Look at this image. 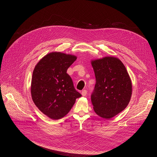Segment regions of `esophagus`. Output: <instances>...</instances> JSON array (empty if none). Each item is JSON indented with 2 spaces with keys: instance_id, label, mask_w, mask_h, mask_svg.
<instances>
[{
  "instance_id": "obj_1",
  "label": "esophagus",
  "mask_w": 157,
  "mask_h": 157,
  "mask_svg": "<svg viewBox=\"0 0 157 157\" xmlns=\"http://www.w3.org/2000/svg\"><path fill=\"white\" fill-rule=\"evenodd\" d=\"M81 94H82V96H85L87 94V91H86V90H83L82 91V92H81Z\"/></svg>"
}]
</instances>
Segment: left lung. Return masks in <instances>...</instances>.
I'll return each mask as SVG.
<instances>
[{"mask_svg": "<svg viewBox=\"0 0 157 157\" xmlns=\"http://www.w3.org/2000/svg\"><path fill=\"white\" fill-rule=\"evenodd\" d=\"M96 82L91 100L94 110L109 119L127 107L132 96L131 79L124 65L112 56L91 61Z\"/></svg>", "mask_w": 157, "mask_h": 157, "instance_id": "obj_1", "label": "left lung"}]
</instances>
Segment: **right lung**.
<instances>
[{
	"label": "right lung",
	"instance_id": "1",
	"mask_svg": "<svg viewBox=\"0 0 157 157\" xmlns=\"http://www.w3.org/2000/svg\"><path fill=\"white\" fill-rule=\"evenodd\" d=\"M77 56L53 52L37 63L33 72L31 93L33 102L51 119L63 118L81 94L75 90L67 69Z\"/></svg>",
	"mask_w": 157,
	"mask_h": 157
}]
</instances>
